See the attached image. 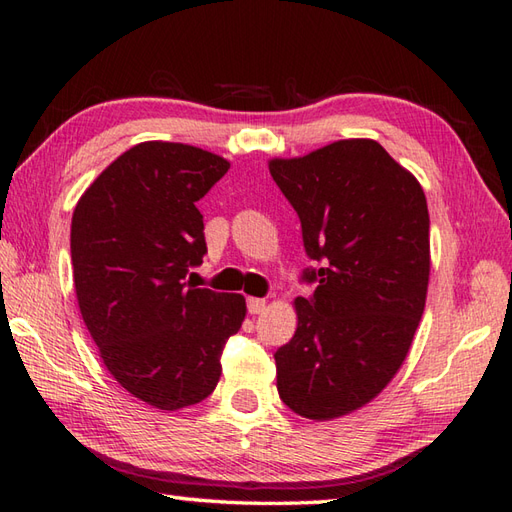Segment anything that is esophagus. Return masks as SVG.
<instances>
[{"instance_id": "1", "label": "esophagus", "mask_w": 512, "mask_h": 512, "mask_svg": "<svg viewBox=\"0 0 512 512\" xmlns=\"http://www.w3.org/2000/svg\"><path fill=\"white\" fill-rule=\"evenodd\" d=\"M246 306H248V312H250V314H262V312L266 310V301L253 297V299H248Z\"/></svg>"}]
</instances>
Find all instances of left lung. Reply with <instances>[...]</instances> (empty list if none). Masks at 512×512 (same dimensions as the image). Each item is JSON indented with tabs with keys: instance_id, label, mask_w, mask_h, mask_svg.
<instances>
[{
	"instance_id": "1",
	"label": "left lung",
	"mask_w": 512,
	"mask_h": 512,
	"mask_svg": "<svg viewBox=\"0 0 512 512\" xmlns=\"http://www.w3.org/2000/svg\"><path fill=\"white\" fill-rule=\"evenodd\" d=\"M268 169L323 266L303 273L317 290L295 299L297 332L275 352L279 398L308 420L341 418L391 383L418 330L431 270L427 198L372 138L273 158Z\"/></svg>"
}]
</instances>
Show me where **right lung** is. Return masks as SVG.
<instances>
[{
  "mask_svg": "<svg viewBox=\"0 0 512 512\" xmlns=\"http://www.w3.org/2000/svg\"><path fill=\"white\" fill-rule=\"evenodd\" d=\"M231 167L193 145L147 140L96 178L72 215L85 328L116 383L147 405H198L220 380L246 299L187 284L206 253L198 200Z\"/></svg>",
  "mask_w": 512,
  "mask_h": 512,
  "instance_id": "right-lung-1",
  "label": "right lung"
}]
</instances>
